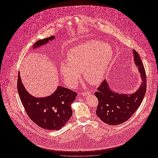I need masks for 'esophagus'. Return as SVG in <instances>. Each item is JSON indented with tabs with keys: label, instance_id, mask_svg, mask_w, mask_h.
Returning a JSON list of instances; mask_svg holds the SVG:
<instances>
[{
	"label": "esophagus",
	"instance_id": "obj_1",
	"mask_svg": "<svg viewBox=\"0 0 158 158\" xmlns=\"http://www.w3.org/2000/svg\"><path fill=\"white\" fill-rule=\"evenodd\" d=\"M89 94H90L89 91H85V92L82 93V95L83 97H85V96H87V95H89Z\"/></svg>",
	"mask_w": 158,
	"mask_h": 158
}]
</instances>
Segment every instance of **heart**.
Listing matches in <instances>:
<instances>
[{
    "mask_svg": "<svg viewBox=\"0 0 158 158\" xmlns=\"http://www.w3.org/2000/svg\"><path fill=\"white\" fill-rule=\"evenodd\" d=\"M111 47L99 41H90L77 45L68 52L69 61L60 66L61 75L70 88H75L83 77L92 85L101 82L113 58Z\"/></svg>",
    "mask_w": 158,
    "mask_h": 158,
    "instance_id": "1",
    "label": "heart"
}]
</instances>
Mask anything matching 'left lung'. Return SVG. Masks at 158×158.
<instances>
[{
  "instance_id": "8db88e82",
  "label": "left lung",
  "mask_w": 158,
  "mask_h": 158,
  "mask_svg": "<svg viewBox=\"0 0 158 158\" xmlns=\"http://www.w3.org/2000/svg\"><path fill=\"white\" fill-rule=\"evenodd\" d=\"M133 59L139 70L142 82L132 94H123L113 90L105 79L98 87L95 95L98 99L96 114L106 124L118 125L127 121L141 105L146 91V77L143 63L138 53L133 50Z\"/></svg>"
}]
</instances>
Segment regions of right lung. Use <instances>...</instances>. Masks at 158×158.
I'll list each match as a JSON object with an SVG mask.
<instances>
[{"label": "right lung", "instance_id": "obj_1", "mask_svg": "<svg viewBox=\"0 0 158 158\" xmlns=\"http://www.w3.org/2000/svg\"><path fill=\"white\" fill-rule=\"evenodd\" d=\"M55 39L54 36L37 41L33 49L38 48ZM18 91L21 102L30 118L40 127L48 130H59L64 127L72 115V104L77 94L69 89L58 86L56 91L45 97H35L25 88L20 73L17 82Z\"/></svg>", "mask_w": 158, "mask_h": 158}]
</instances>
